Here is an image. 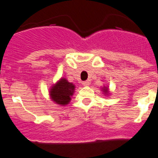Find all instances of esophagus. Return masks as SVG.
<instances>
[{
	"label": "esophagus",
	"mask_w": 158,
	"mask_h": 158,
	"mask_svg": "<svg viewBox=\"0 0 158 158\" xmlns=\"http://www.w3.org/2000/svg\"><path fill=\"white\" fill-rule=\"evenodd\" d=\"M82 83L84 86H87L89 85V81H84V82H82Z\"/></svg>",
	"instance_id": "34e87169"
}]
</instances>
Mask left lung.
I'll return each instance as SVG.
<instances>
[{"mask_svg":"<svg viewBox=\"0 0 158 158\" xmlns=\"http://www.w3.org/2000/svg\"><path fill=\"white\" fill-rule=\"evenodd\" d=\"M102 93L106 95V96H109V95L110 94V93H109V86H103V87H102Z\"/></svg>","mask_w":158,"mask_h":158,"instance_id":"1","label":"left lung"}]
</instances>
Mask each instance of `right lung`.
<instances>
[{"label":"right lung","mask_w":158,"mask_h":158,"mask_svg":"<svg viewBox=\"0 0 158 158\" xmlns=\"http://www.w3.org/2000/svg\"><path fill=\"white\" fill-rule=\"evenodd\" d=\"M76 86L69 82L65 78H60L56 83L51 86L49 98L56 105L64 106L70 103L71 97L75 93Z\"/></svg>","instance_id":"obj_1"}]
</instances>
